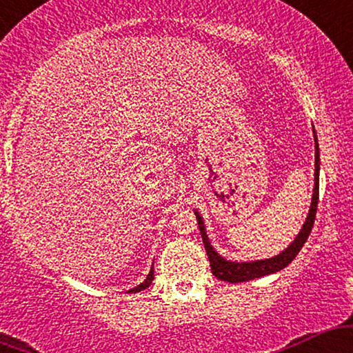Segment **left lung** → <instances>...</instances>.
Instances as JSON below:
<instances>
[{"label":"left lung","mask_w":353,"mask_h":353,"mask_svg":"<svg viewBox=\"0 0 353 353\" xmlns=\"http://www.w3.org/2000/svg\"><path fill=\"white\" fill-rule=\"evenodd\" d=\"M314 141H315V188H314V196H312L309 216H307L305 224H303V228L301 232H299V236L295 237V241L289 247H287L282 254L275 255V257H272V259H264V261H254V262L225 261L224 257H221V255H219L216 250L212 249V245H210V242L208 239V234H205L202 217L196 212L197 225H199L202 242H204L205 252H208V257L210 262V270H212V274L216 275L219 281L237 283V282H247V281H252V279L264 277V275L279 272V270H282L283 267L289 265L290 262L295 259V255L301 252L303 244H305L307 239H309L312 228H314L315 214H317V204H319V163H320V157H319V143H317V136H315V131H314Z\"/></svg>","instance_id":"left-lung-1"}]
</instances>
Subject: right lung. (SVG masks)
I'll return each mask as SVG.
<instances>
[{"instance_id":"1","label":"right lung","mask_w":353,"mask_h":353,"mask_svg":"<svg viewBox=\"0 0 353 353\" xmlns=\"http://www.w3.org/2000/svg\"><path fill=\"white\" fill-rule=\"evenodd\" d=\"M152 281H154V270L151 269V272H149L148 277H145V281H144L143 283H139V285H137V287H134V289H131V290H129V292H134V294H136V292H141V290H144L145 287H149V285H151Z\"/></svg>"}]
</instances>
